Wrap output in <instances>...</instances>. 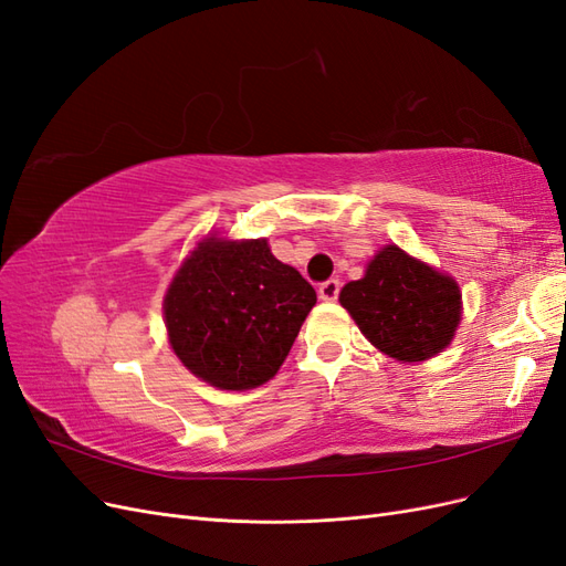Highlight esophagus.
I'll list each match as a JSON object with an SVG mask.
<instances>
[{"label": "esophagus", "mask_w": 566, "mask_h": 566, "mask_svg": "<svg viewBox=\"0 0 566 566\" xmlns=\"http://www.w3.org/2000/svg\"><path fill=\"white\" fill-rule=\"evenodd\" d=\"M318 295H321V300H325V302L337 300V295H339V281H337V279L323 281L321 287H318Z\"/></svg>", "instance_id": "34e87169"}]
</instances>
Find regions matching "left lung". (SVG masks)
Listing matches in <instances>:
<instances>
[{
	"label": "left lung",
	"instance_id": "obj_1",
	"mask_svg": "<svg viewBox=\"0 0 566 566\" xmlns=\"http://www.w3.org/2000/svg\"><path fill=\"white\" fill-rule=\"evenodd\" d=\"M339 302L380 352L399 361H424L453 339L460 321V290L401 248L387 245L352 281Z\"/></svg>",
	"mask_w": 566,
	"mask_h": 566
}]
</instances>
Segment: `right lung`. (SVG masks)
<instances>
[{
    "label": "right lung",
    "mask_w": 566,
    "mask_h": 566,
    "mask_svg": "<svg viewBox=\"0 0 566 566\" xmlns=\"http://www.w3.org/2000/svg\"><path fill=\"white\" fill-rule=\"evenodd\" d=\"M314 304L312 283L266 241L208 238L169 285L165 323L193 375L219 389H252L276 375Z\"/></svg>",
    "instance_id": "obj_1"
}]
</instances>
